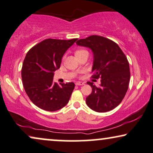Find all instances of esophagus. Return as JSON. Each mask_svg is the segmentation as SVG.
Instances as JSON below:
<instances>
[{
  "mask_svg": "<svg viewBox=\"0 0 153 153\" xmlns=\"http://www.w3.org/2000/svg\"><path fill=\"white\" fill-rule=\"evenodd\" d=\"M75 85H85V82H77L76 83H75Z\"/></svg>",
  "mask_w": 153,
  "mask_h": 153,
  "instance_id": "34e87169",
  "label": "esophagus"
}]
</instances>
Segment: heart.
<instances>
[{
    "instance_id": "heart-1",
    "label": "heart",
    "mask_w": 153,
    "mask_h": 153,
    "mask_svg": "<svg viewBox=\"0 0 153 153\" xmlns=\"http://www.w3.org/2000/svg\"><path fill=\"white\" fill-rule=\"evenodd\" d=\"M82 51H85V50H78V51H76V53H75V54L79 53H80V52H82Z\"/></svg>"
}]
</instances>
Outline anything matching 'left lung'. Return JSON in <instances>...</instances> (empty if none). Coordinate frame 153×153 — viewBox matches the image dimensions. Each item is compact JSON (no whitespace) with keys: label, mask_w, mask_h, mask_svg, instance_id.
<instances>
[{"label":"left lung","mask_w":153,"mask_h":153,"mask_svg":"<svg viewBox=\"0 0 153 153\" xmlns=\"http://www.w3.org/2000/svg\"><path fill=\"white\" fill-rule=\"evenodd\" d=\"M78 46L93 53L92 78H101L100 87L88 82L92 91L86 104L97 112H107L117 107L126 95L130 81V68L126 56L117 44L104 36L92 35L77 41Z\"/></svg>","instance_id":"obj_1"}]
</instances>
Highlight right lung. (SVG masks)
<instances>
[{"label":"right lung","mask_w":153,"mask_h":153,"mask_svg":"<svg viewBox=\"0 0 153 153\" xmlns=\"http://www.w3.org/2000/svg\"><path fill=\"white\" fill-rule=\"evenodd\" d=\"M78 39H47L27 52L22 68V80L31 101L49 111L61 109L68 103L75 88L73 82H53L54 71L60 68L65 51Z\"/></svg>","instance_id":"add662e5"}]
</instances>
